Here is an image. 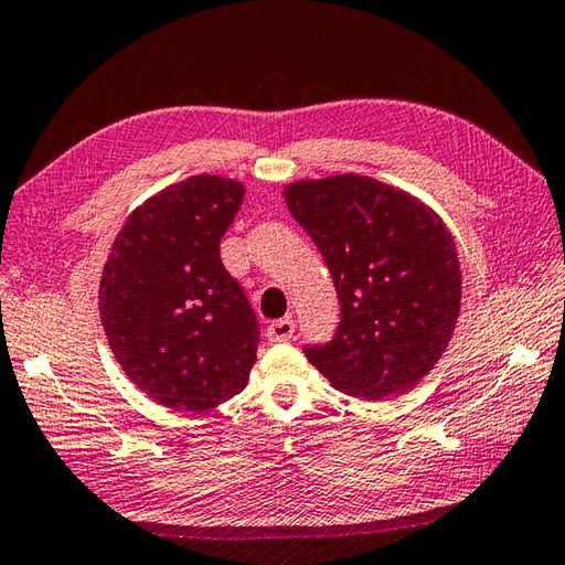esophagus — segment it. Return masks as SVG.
Listing matches in <instances>:
<instances>
[{
    "label": "esophagus",
    "mask_w": 565,
    "mask_h": 565,
    "mask_svg": "<svg viewBox=\"0 0 565 565\" xmlns=\"http://www.w3.org/2000/svg\"><path fill=\"white\" fill-rule=\"evenodd\" d=\"M295 334V319L292 317H282L275 319V322L268 327V339L270 342H287Z\"/></svg>",
    "instance_id": "obj_1"
}]
</instances>
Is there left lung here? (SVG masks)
Returning <instances> with one entry per match:
<instances>
[{
	"label": "left lung",
	"instance_id": "8db88e82",
	"mask_svg": "<svg viewBox=\"0 0 565 565\" xmlns=\"http://www.w3.org/2000/svg\"><path fill=\"white\" fill-rule=\"evenodd\" d=\"M285 204L322 253L342 322L305 356L334 388L364 401L411 391L455 332L462 273L452 233L408 191L361 174L300 179Z\"/></svg>",
	"mask_w": 565,
	"mask_h": 565
}]
</instances>
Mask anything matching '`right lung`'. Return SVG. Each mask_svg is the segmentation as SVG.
<instances>
[{
  "instance_id": "obj_1",
  "label": "right lung",
  "mask_w": 565,
  "mask_h": 565,
  "mask_svg": "<svg viewBox=\"0 0 565 565\" xmlns=\"http://www.w3.org/2000/svg\"><path fill=\"white\" fill-rule=\"evenodd\" d=\"M246 186L199 174L127 216L103 265L98 310L117 364L159 406L204 413L246 388L258 322L218 243Z\"/></svg>"
}]
</instances>
